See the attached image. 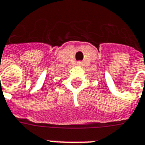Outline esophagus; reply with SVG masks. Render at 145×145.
<instances>
[{"label":"esophagus","instance_id":"1","mask_svg":"<svg viewBox=\"0 0 145 145\" xmlns=\"http://www.w3.org/2000/svg\"><path fill=\"white\" fill-rule=\"evenodd\" d=\"M78 64H81V62H78Z\"/></svg>","mask_w":145,"mask_h":145}]
</instances>
